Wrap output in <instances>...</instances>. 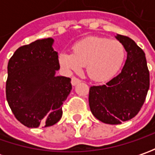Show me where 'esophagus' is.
<instances>
[{
  "instance_id": "34e87169",
  "label": "esophagus",
  "mask_w": 155,
  "mask_h": 155,
  "mask_svg": "<svg viewBox=\"0 0 155 155\" xmlns=\"http://www.w3.org/2000/svg\"><path fill=\"white\" fill-rule=\"evenodd\" d=\"M81 80L80 79H78V78H75V77H73L72 78H71V84L74 86V85H76V84H78V83H80Z\"/></svg>"
}]
</instances>
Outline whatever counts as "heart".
Here are the masks:
<instances>
[{
  "label": "heart",
  "mask_w": 155,
  "mask_h": 155,
  "mask_svg": "<svg viewBox=\"0 0 155 155\" xmlns=\"http://www.w3.org/2000/svg\"><path fill=\"white\" fill-rule=\"evenodd\" d=\"M124 58L125 50L119 41L89 37L76 43L72 53H60L58 59L61 66L68 71H78L82 65H85L87 74L91 79L104 81L116 74Z\"/></svg>",
  "instance_id": "obj_1"
}]
</instances>
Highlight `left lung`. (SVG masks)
Masks as SVG:
<instances>
[{
  "mask_svg": "<svg viewBox=\"0 0 155 155\" xmlns=\"http://www.w3.org/2000/svg\"><path fill=\"white\" fill-rule=\"evenodd\" d=\"M127 51L121 73L103 85H93L89 105L97 119L107 124H120L136 116L149 89V71L143 50L133 39L117 34Z\"/></svg>",
  "mask_w": 155,
  "mask_h": 155,
  "instance_id": "1",
  "label": "left lung"
}]
</instances>
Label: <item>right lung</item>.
I'll return each mask as SVG.
<instances>
[{
    "label": "right lung",
    "instance_id": "1",
    "mask_svg": "<svg viewBox=\"0 0 155 155\" xmlns=\"http://www.w3.org/2000/svg\"><path fill=\"white\" fill-rule=\"evenodd\" d=\"M52 43L48 38L21 46L8 64L7 101L15 118L27 128L58 122L72 88L70 78L55 76L60 65Z\"/></svg>",
    "mask_w": 155,
    "mask_h": 155
}]
</instances>
